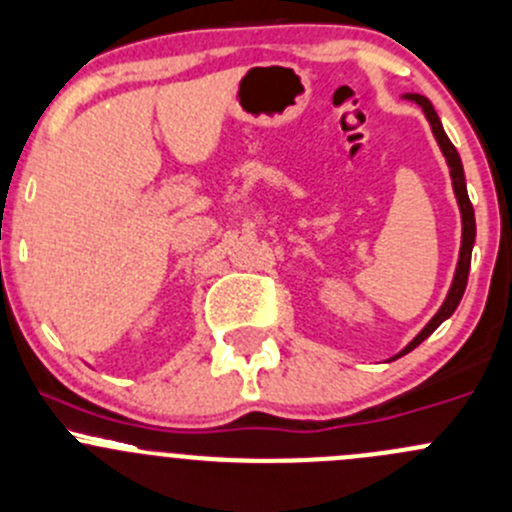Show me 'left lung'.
I'll return each instance as SVG.
<instances>
[{
	"label": "left lung",
	"instance_id": "8db88e82",
	"mask_svg": "<svg viewBox=\"0 0 512 512\" xmlns=\"http://www.w3.org/2000/svg\"><path fill=\"white\" fill-rule=\"evenodd\" d=\"M406 99L416 101L418 106L423 109V114H426L430 129H433V136L435 141H438L440 151H443L445 161H448V169H450V179H453V191H455V199H458V209H460V221H463V239H460V254H458V266H455V276H453V283H450V291L448 296H445L443 306L438 308V313H435L433 318L426 323V328H423L421 333H418L416 338H413L411 343H408L406 348H403L398 356H393L391 361H396V358L406 356V353H411L413 348L421 346L423 341L430 336V333L435 331V328L440 326V323L445 321V318L453 316V311L458 308L460 298H463L465 293V286H468V271H470V254H473V244H475V214H473V204H470L468 199V189H465V174H463V164H460V156L458 151H455V146L450 144V139L445 136L443 131V124H440L438 114H435L433 104L426 99V96L421 94H406Z\"/></svg>",
	"mask_w": 512,
	"mask_h": 512
}]
</instances>
